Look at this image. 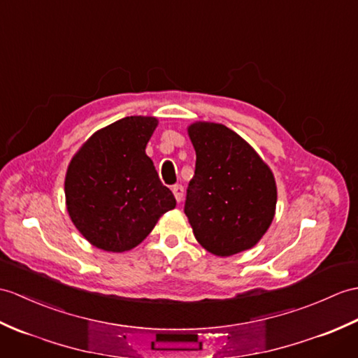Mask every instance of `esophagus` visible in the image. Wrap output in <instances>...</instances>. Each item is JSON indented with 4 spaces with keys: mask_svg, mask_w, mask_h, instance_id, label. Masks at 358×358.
Here are the masks:
<instances>
[{
    "mask_svg": "<svg viewBox=\"0 0 358 358\" xmlns=\"http://www.w3.org/2000/svg\"><path fill=\"white\" fill-rule=\"evenodd\" d=\"M172 192H173V195H176L177 201L180 203L181 199H182V195H185V187H182L181 185H176V186L172 187Z\"/></svg>",
    "mask_w": 358,
    "mask_h": 358,
    "instance_id": "1",
    "label": "esophagus"
}]
</instances>
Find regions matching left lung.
Instances as JSON below:
<instances>
[{
	"mask_svg": "<svg viewBox=\"0 0 358 358\" xmlns=\"http://www.w3.org/2000/svg\"><path fill=\"white\" fill-rule=\"evenodd\" d=\"M196 162L185 213L196 241L217 256L252 248L276 209V182L268 166L235 131L198 122L189 128Z\"/></svg>",
	"mask_w": 358,
	"mask_h": 358,
	"instance_id": "obj_1",
	"label": "left lung"
}]
</instances>
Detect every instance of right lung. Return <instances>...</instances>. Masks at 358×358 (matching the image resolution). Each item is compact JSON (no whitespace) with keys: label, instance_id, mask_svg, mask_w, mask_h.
<instances>
[{"label":"right lung","instance_id":"add662e5","mask_svg":"<svg viewBox=\"0 0 358 358\" xmlns=\"http://www.w3.org/2000/svg\"><path fill=\"white\" fill-rule=\"evenodd\" d=\"M155 127L154 117L120 119L91 136L73 157L65 177L66 209L97 248L131 250L177 204L145 152Z\"/></svg>","mask_w":358,"mask_h":358}]
</instances>
